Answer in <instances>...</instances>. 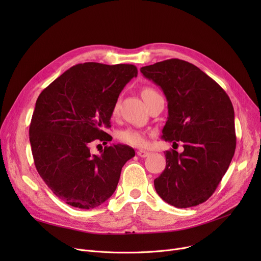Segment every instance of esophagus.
Returning <instances> with one entry per match:
<instances>
[{
    "instance_id": "34e87169",
    "label": "esophagus",
    "mask_w": 261,
    "mask_h": 261,
    "mask_svg": "<svg viewBox=\"0 0 261 261\" xmlns=\"http://www.w3.org/2000/svg\"><path fill=\"white\" fill-rule=\"evenodd\" d=\"M138 155L140 158H147L149 155V152L148 151H145V150H139L138 151Z\"/></svg>"
}]
</instances>
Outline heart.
Here are the masks:
<instances>
[{"instance_id": "b5f03b06", "label": "heart", "mask_w": 261, "mask_h": 261, "mask_svg": "<svg viewBox=\"0 0 261 261\" xmlns=\"http://www.w3.org/2000/svg\"><path fill=\"white\" fill-rule=\"evenodd\" d=\"M156 94L155 90L151 89V88H145L142 91V96L144 100L148 97L150 95ZM118 112V101H116L113 106L112 109V113L115 115ZM118 139L119 141H121L122 143L134 146V147H144L147 144V136L144 132L139 131V130H134V129H127L120 131L118 133Z\"/></svg>"}]
</instances>
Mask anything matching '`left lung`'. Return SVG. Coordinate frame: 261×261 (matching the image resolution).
I'll return each mask as SVG.
<instances>
[{
  "instance_id": "8db88e82",
  "label": "left lung",
  "mask_w": 261,
  "mask_h": 261,
  "mask_svg": "<svg viewBox=\"0 0 261 261\" xmlns=\"http://www.w3.org/2000/svg\"><path fill=\"white\" fill-rule=\"evenodd\" d=\"M165 94L168 117L162 138L184 151H166V167L154 180L158 195L179 208L206 201L225 174L236 149L235 113L217 82L199 67L169 59L141 67Z\"/></svg>"
}]
</instances>
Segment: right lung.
<instances>
[{
  "label": "right lung",
  "mask_w": 261,
  "mask_h": 261,
  "mask_svg": "<svg viewBox=\"0 0 261 261\" xmlns=\"http://www.w3.org/2000/svg\"><path fill=\"white\" fill-rule=\"evenodd\" d=\"M136 76L132 64L80 63L39 95L30 126L35 165L53 193L71 206L91 210L105 203L117 187L122 166L135 155L121 144L91 154L90 145L112 141L106 130L113 106Z\"/></svg>",
  "instance_id": "add662e5"
}]
</instances>
